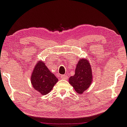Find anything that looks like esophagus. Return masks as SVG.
I'll use <instances>...</instances> for the list:
<instances>
[{
	"mask_svg": "<svg viewBox=\"0 0 127 127\" xmlns=\"http://www.w3.org/2000/svg\"><path fill=\"white\" fill-rule=\"evenodd\" d=\"M60 78L63 79H67L68 76L66 75H61Z\"/></svg>",
	"mask_w": 127,
	"mask_h": 127,
	"instance_id": "esophagus-1",
	"label": "esophagus"
}]
</instances>
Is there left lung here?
Here are the masks:
<instances>
[{
  "label": "left lung",
  "mask_w": 127,
  "mask_h": 127,
  "mask_svg": "<svg viewBox=\"0 0 127 127\" xmlns=\"http://www.w3.org/2000/svg\"><path fill=\"white\" fill-rule=\"evenodd\" d=\"M93 81L91 66L88 60L81 59L77 64L74 76L70 77L68 82L78 94H82L91 85Z\"/></svg>",
  "instance_id": "obj_1"
}]
</instances>
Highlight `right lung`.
I'll return each mask as SVG.
<instances>
[{
  "label": "right lung",
  "mask_w": 127,
  "mask_h": 127,
  "mask_svg": "<svg viewBox=\"0 0 127 127\" xmlns=\"http://www.w3.org/2000/svg\"><path fill=\"white\" fill-rule=\"evenodd\" d=\"M59 79L52 73L43 62H37L31 76L32 85L42 95H46L52 90Z\"/></svg>",
  "instance_id": "obj_1"
}]
</instances>
